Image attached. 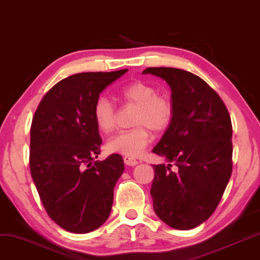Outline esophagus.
<instances>
[{
  "label": "esophagus",
  "mask_w": 260,
  "mask_h": 260,
  "mask_svg": "<svg viewBox=\"0 0 260 260\" xmlns=\"http://www.w3.org/2000/svg\"><path fill=\"white\" fill-rule=\"evenodd\" d=\"M123 160H124V164H126V166H128V167H134V166H137L138 163H139L137 159L131 158V157H127V156L123 157Z\"/></svg>",
  "instance_id": "obj_1"
}]
</instances>
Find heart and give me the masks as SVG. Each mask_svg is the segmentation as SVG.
<instances>
[{
	"mask_svg": "<svg viewBox=\"0 0 260 260\" xmlns=\"http://www.w3.org/2000/svg\"><path fill=\"white\" fill-rule=\"evenodd\" d=\"M119 96L126 103L138 107L133 123L136 128L111 137L108 150L127 157H138L150 143V132H162L174 116L173 102L166 94H158L157 88L145 81H133L121 88ZM93 120L98 129L110 133L115 127V108L109 98L101 96L93 106Z\"/></svg>",
	"mask_w": 260,
	"mask_h": 260,
	"instance_id": "1",
	"label": "heart"
}]
</instances>
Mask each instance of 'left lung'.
Returning a JSON list of instances; mask_svg holds the SVG:
<instances>
[{
  "mask_svg": "<svg viewBox=\"0 0 260 260\" xmlns=\"http://www.w3.org/2000/svg\"><path fill=\"white\" fill-rule=\"evenodd\" d=\"M143 74L166 80L174 106L172 122L152 150L168 163L153 166L154 213L174 229H193L212 215L231 179V116L218 94L196 74L169 67L146 68Z\"/></svg>",
  "mask_w": 260,
  "mask_h": 260,
  "instance_id": "left-lung-1",
  "label": "left lung"
}]
</instances>
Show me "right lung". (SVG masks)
Returning <instances> with one entry per match:
<instances>
[{"label": "right lung", "mask_w": 260, "mask_h": 260, "mask_svg": "<svg viewBox=\"0 0 260 260\" xmlns=\"http://www.w3.org/2000/svg\"><path fill=\"white\" fill-rule=\"evenodd\" d=\"M127 72L71 75L48 91L35 113L32 180L48 215L67 232H93L110 215L124 164L117 153L93 163L102 144L93 106L101 92Z\"/></svg>", "instance_id": "obj_1"}]
</instances>
